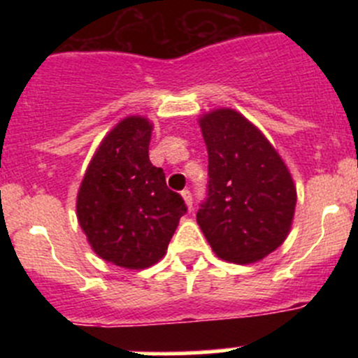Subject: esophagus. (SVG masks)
Here are the masks:
<instances>
[{
  "instance_id": "esophagus-1",
  "label": "esophagus",
  "mask_w": 358,
  "mask_h": 358,
  "mask_svg": "<svg viewBox=\"0 0 358 358\" xmlns=\"http://www.w3.org/2000/svg\"><path fill=\"white\" fill-rule=\"evenodd\" d=\"M182 197L183 199H185V202H187V206H189V209L190 211H192V194H190V190L189 189H185V190H182Z\"/></svg>"
}]
</instances>
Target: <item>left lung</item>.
Returning a JSON list of instances; mask_svg holds the SVG:
<instances>
[{
	"mask_svg": "<svg viewBox=\"0 0 358 358\" xmlns=\"http://www.w3.org/2000/svg\"><path fill=\"white\" fill-rule=\"evenodd\" d=\"M208 147V190L197 223L216 256L255 263L289 234L296 206L291 173L256 126L232 109L199 121Z\"/></svg>",
	"mask_w": 358,
	"mask_h": 358,
	"instance_id": "obj_1",
	"label": "left lung"
}]
</instances>
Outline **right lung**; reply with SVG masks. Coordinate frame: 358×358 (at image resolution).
Here are the masks:
<instances>
[{
    "label": "right lung",
    "instance_id": "right-lung-1",
    "mask_svg": "<svg viewBox=\"0 0 358 358\" xmlns=\"http://www.w3.org/2000/svg\"><path fill=\"white\" fill-rule=\"evenodd\" d=\"M150 133L145 117L122 119L90 162L76 204L93 251L129 270L157 263L187 213L183 197L150 162Z\"/></svg>",
    "mask_w": 358,
    "mask_h": 358
}]
</instances>
